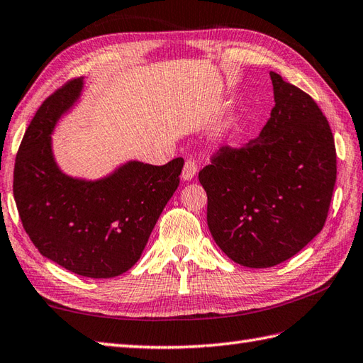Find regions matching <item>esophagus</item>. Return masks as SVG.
I'll return each instance as SVG.
<instances>
[{"mask_svg":"<svg viewBox=\"0 0 363 363\" xmlns=\"http://www.w3.org/2000/svg\"><path fill=\"white\" fill-rule=\"evenodd\" d=\"M196 172H198L196 162H195L194 159H187L186 163H184V168H182V179H184V181L194 179Z\"/></svg>","mask_w":363,"mask_h":363,"instance_id":"esophagus-1","label":"esophagus"}]
</instances>
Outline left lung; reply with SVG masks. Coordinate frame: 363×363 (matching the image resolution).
I'll return each mask as SVG.
<instances>
[{
    "label": "left lung",
    "instance_id": "obj_1",
    "mask_svg": "<svg viewBox=\"0 0 363 363\" xmlns=\"http://www.w3.org/2000/svg\"><path fill=\"white\" fill-rule=\"evenodd\" d=\"M275 106L257 138L222 146L198 173L216 244L240 266L294 257L323 230L337 181L335 141L307 92L271 72Z\"/></svg>",
    "mask_w": 363,
    "mask_h": 363
}]
</instances>
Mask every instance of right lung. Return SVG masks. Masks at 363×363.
Instances as JSON below:
<instances>
[{
	"label": "right lung",
	"instance_id": "1",
	"mask_svg": "<svg viewBox=\"0 0 363 363\" xmlns=\"http://www.w3.org/2000/svg\"><path fill=\"white\" fill-rule=\"evenodd\" d=\"M82 88V77L69 80L39 106L17 152L13 198L40 255L77 275L111 279L140 259L179 186L184 159L162 167L129 162L99 181L61 173L50 135Z\"/></svg>",
	"mask_w": 363,
	"mask_h": 363
}]
</instances>
